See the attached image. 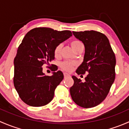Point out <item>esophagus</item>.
Wrapping results in <instances>:
<instances>
[{"label": "esophagus", "mask_w": 129, "mask_h": 129, "mask_svg": "<svg viewBox=\"0 0 129 129\" xmlns=\"http://www.w3.org/2000/svg\"><path fill=\"white\" fill-rule=\"evenodd\" d=\"M63 75H64V77H65V78L67 77L70 76L69 74H67V73H66V72H64V73H63Z\"/></svg>", "instance_id": "esophagus-1"}]
</instances>
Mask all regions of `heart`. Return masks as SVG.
<instances>
[{"instance_id":"b5f03b06","label":"heart","mask_w":129,"mask_h":129,"mask_svg":"<svg viewBox=\"0 0 129 129\" xmlns=\"http://www.w3.org/2000/svg\"><path fill=\"white\" fill-rule=\"evenodd\" d=\"M71 45L72 49L75 50H77L81 49H84V45L83 42L80 40L75 39L73 40L71 42ZM61 49H62V45L60 44L57 45L54 50V55L55 58H58L60 55ZM77 63L74 62H71V61H65L60 64V67L63 70L66 71H71L74 67L76 66Z\"/></svg>"}]
</instances>
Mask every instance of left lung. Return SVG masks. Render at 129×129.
<instances>
[{"mask_svg":"<svg viewBox=\"0 0 129 129\" xmlns=\"http://www.w3.org/2000/svg\"><path fill=\"white\" fill-rule=\"evenodd\" d=\"M85 46L82 63L78 75L87 74L85 82L72 76L74 84L70 89L74 102L83 108H92L103 102L115 77V54L105 35L95 30L72 32ZM82 76V75H81Z\"/></svg>","mask_w":129,"mask_h":129,"instance_id":"8db88e82","label":"left lung"}]
</instances>
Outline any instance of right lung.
<instances>
[{"label":"right lung","mask_w":129,"mask_h":129,"mask_svg":"<svg viewBox=\"0 0 129 129\" xmlns=\"http://www.w3.org/2000/svg\"><path fill=\"white\" fill-rule=\"evenodd\" d=\"M70 30L58 31L49 27H37L25 36L14 58V85L19 97L26 104L42 107L54 98L57 85L63 79L56 66L51 68L53 75L47 76L42 66L54 59L57 45L72 36ZM49 67L48 66H47Z\"/></svg>","instance_id":"add662e5"}]
</instances>
